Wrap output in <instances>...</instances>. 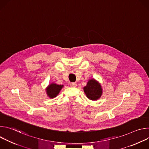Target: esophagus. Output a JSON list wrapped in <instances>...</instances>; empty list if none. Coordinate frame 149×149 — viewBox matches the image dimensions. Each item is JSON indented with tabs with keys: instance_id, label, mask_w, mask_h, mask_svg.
<instances>
[{
	"instance_id": "esophagus-1",
	"label": "esophagus",
	"mask_w": 149,
	"mask_h": 149,
	"mask_svg": "<svg viewBox=\"0 0 149 149\" xmlns=\"http://www.w3.org/2000/svg\"><path fill=\"white\" fill-rule=\"evenodd\" d=\"M70 86L71 87H75L77 86V84L75 82H71L70 84Z\"/></svg>"
}]
</instances>
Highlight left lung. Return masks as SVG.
<instances>
[{
    "label": "left lung",
    "instance_id": "1",
    "mask_svg": "<svg viewBox=\"0 0 149 149\" xmlns=\"http://www.w3.org/2000/svg\"><path fill=\"white\" fill-rule=\"evenodd\" d=\"M84 91L87 97L91 100L98 99L102 94V88L100 84L94 79L89 80L87 86L84 88Z\"/></svg>",
    "mask_w": 149,
    "mask_h": 149
}]
</instances>
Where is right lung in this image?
I'll return each instance as SVG.
<instances>
[{"label":"right lung","mask_w":149,"mask_h":149,"mask_svg":"<svg viewBox=\"0 0 149 149\" xmlns=\"http://www.w3.org/2000/svg\"><path fill=\"white\" fill-rule=\"evenodd\" d=\"M62 87L63 86H61V85H57L56 84H50L48 88L47 89V93L49 97L52 98L55 97L59 94Z\"/></svg>","instance_id":"add662e5"}]
</instances>
